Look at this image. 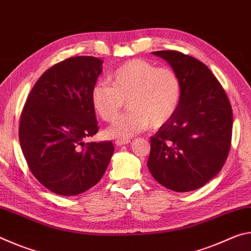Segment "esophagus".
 Returning <instances> with one entry per match:
<instances>
[{
    "instance_id": "obj_1",
    "label": "esophagus",
    "mask_w": 251,
    "mask_h": 251,
    "mask_svg": "<svg viewBox=\"0 0 251 251\" xmlns=\"http://www.w3.org/2000/svg\"><path fill=\"white\" fill-rule=\"evenodd\" d=\"M130 143V139H117L115 141V144L117 146H122V145H126V144Z\"/></svg>"
}]
</instances>
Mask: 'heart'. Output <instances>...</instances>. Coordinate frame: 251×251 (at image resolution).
<instances>
[{"mask_svg":"<svg viewBox=\"0 0 251 251\" xmlns=\"http://www.w3.org/2000/svg\"><path fill=\"white\" fill-rule=\"evenodd\" d=\"M182 83L171 67H158L144 59L118 66L107 80H99L91 92L93 109L112 122L127 100L129 109L106 129L112 138H128L151 125L159 128L172 120L180 106Z\"/></svg>","mask_w":251,"mask_h":251,"instance_id":"heart-1","label":"heart"}]
</instances>
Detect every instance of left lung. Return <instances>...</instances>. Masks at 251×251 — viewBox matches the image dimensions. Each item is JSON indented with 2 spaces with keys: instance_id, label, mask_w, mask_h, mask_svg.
<instances>
[{
  "instance_id": "obj_1",
  "label": "left lung",
  "mask_w": 251,
  "mask_h": 251,
  "mask_svg": "<svg viewBox=\"0 0 251 251\" xmlns=\"http://www.w3.org/2000/svg\"><path fill=\"white\" fill-rule=\"evenodd\" d=\"M169 63L182 83L180 106L151 137L147 166L174 192L198 189L222 171L230 151L232 109L226 92L208 67L177 50L152 52Z\"/></svg>"
}]
</instances>
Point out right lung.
Wrapping results in <instances>:
<instances>
[{"label": "right lung", "mask_w": 251, "mask_h": 251, "mask_svg": "<svg viewBox=\"0 0 251 251\" xmlns=\"http://www.w3.org/2000/svg\"><path fill=\"white\" fill-rule=\"evenodd\" d=\"M100 58L74 56L37 79L20 118L19 138L33 176L54 194L75 196L103 177L112 142L84 143L99 131L91 101Z\"/></svg>", "instance_id": "right-lung-1"}]
</instances>
